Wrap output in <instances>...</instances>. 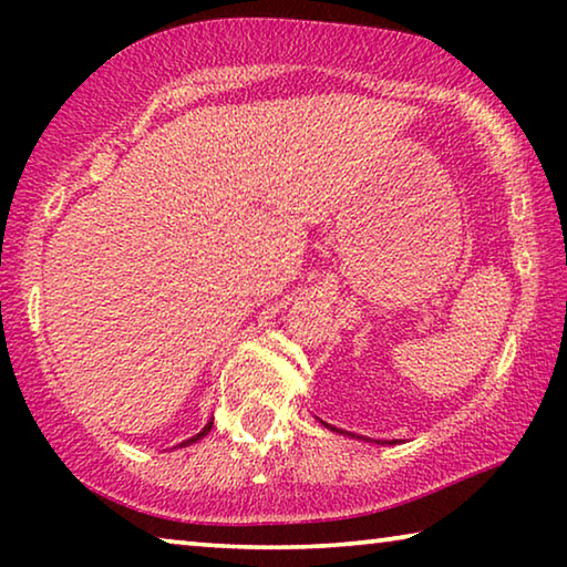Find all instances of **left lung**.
Here are the masks:
<instances>
[{
    "label": "left lung",
    "instance_id": "1",
    "mask_svg": "<svg viewBox=\"0 0 567 567\" xmlns=\"http://www.w3.org/2000/svg\"><path fill=\"white\" fill-rule=\"evenodd\" d=\"M324 425H328V422H324ZM330 427V425H328ZM330 430H334V427H330ZM340 433H342V430H340ZM378 443H380V440H378ZM380 445H388V440H385V443H380ZM392 445V443H390Z\"/></svg>",
    "mask_w": 567,
    "mask_h": 567
}]
</instances>
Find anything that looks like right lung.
I'll return each instance as SVG.
<instances>
[{"instance_id": "obj_1", "label": "right lung", "mask_w": 567, "mask_h": 567, "mask_svg": "<svg viewBox=\"0 0 567 567\" xmlns=\"http://www.w3.org/2000/svg\"><path fill=\"white\" fill-rule=\"evenodd\" d=\"M209 430H213V422H207V425H205L203 430H199V433H197L195 437H189V440H185V443H179V447H187V445H192V443H197V440H203V437L209 433Z\"/></svg>"}]
</instances>
